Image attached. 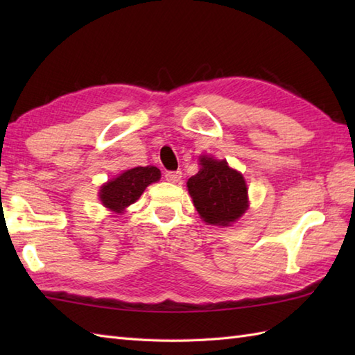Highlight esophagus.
<instances>
[{
    "label": "esophagus",
    "mask_w": 355,
    "mask_h": 355,
    "mask_svg": "<svg viewBox=\"0 0 355 355\" xmlns=\"http://www.w3.org/2000/svg\"><path fill=\"white\" fill-rule=\"evenodd\" d=\"M164 178L166 182L169 183H178L180 180H182V171H169L164 173Z\"/></svg>",
    "instance_id": "34e87169"
}]
</instances>
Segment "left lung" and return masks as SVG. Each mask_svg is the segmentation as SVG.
Listing matches in <instances>:
<instances>
[{
	"mask_svg": "<svg viewBox=\"0 0 355 355\" xmlns=\"http://www.w3.org/2000/svg\"><path fill=\"white\" fill-rule=\"evenodd\" d=\"M193 206L207 224L227 227L248 209L247 184L243 173L225 160L200 157V171L187 180Z\"/></svg>",
	"mask_w": 355,
	"mask_h": 355,
	"instance_id": "left-lung-1",
	"label": "left lung"
}]
</instances>
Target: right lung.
Returning a JSON list of instances; mask_svg holds the SVG:
<instances>
[{
  "label": "right lung",
  "instance_id": "obj_1",
  "mask_svg": "<svg viewBox=\"0 0 355 355\" xmlns=\"http://www.w3.org/2000/svg\"><path fill=\"white\" fill-rule=\"evenodd\" d=\"M160 169L155 166H139L120 173L101 187L99 198L102 205L114 214H123L128 206L140 198L146 187L160 180Z\"/></svg>",
  "mask_w": 355,
  "mask_h": 355
}]
</instances>
